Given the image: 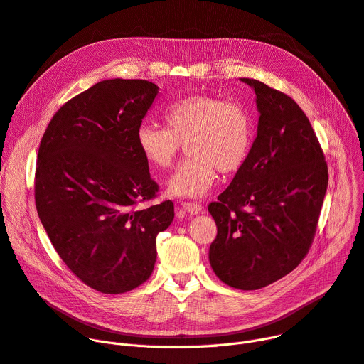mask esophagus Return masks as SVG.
Here are the masks:
<instances>
[{
	"label": "esophagus",
	"mask_w": 364,
	"mask_h": 364,
	"mask_svg": "<svg viewBox=\"0 0 364 364\" xmlns=\"http://www.w3.org/2000/svg\"><path fill=\"white\" fill-rule=\"evenodd\" d=\"M182 207L189 213V215H198V213L203 210V205L196 201H183Z\"/></svg>",
	"instance_id": "obj_1"
}]
</instances>
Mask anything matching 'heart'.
Instances as JSON below:
<instances>
[{"label":"heart","mask_w":364,"mask_h":364,"mask_svg":"<svg viewBox=\"0 0 364 364\" xmlns=\"http://www.w3.org/2000/svg\"><path fill=\"white\" fill-rule=\"evenodd\" d=\"M166 127L144 123L136 145L154 168H167L186 144L188 154L167 182V192L181 198H200L216 183L218 170L232 173L248 159L254 127L247 107L215 95H189L163 114Z\"/></svg>","instance_id":"heart-1"}]
</instances>
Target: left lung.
Wrapping results in <instances>:
<instances>
[{
    "label": "left lung",
    "mask_w": 364,
    "mask_h": 364,
    "mask_svg": "<svg viewBox=\"0 0 364 364\" xmlns=\"http://www.w3.org/2000/svg\"><path fill=\"white\" fill-rule=\"evenodd\" d=\"M260 113L244 166L208 204L218 226L208 260L226 285L252 291L292 272L307 255L328 188L313 127L291 97L242 77Z\"/></svg>",
    "instance_id": "1"
}]
</instances>
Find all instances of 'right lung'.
<instances>
[{
    "mask_svg": "<svg viewBox=\"0 0 364 364\" xmlns=\"http://www.w3.org/2000/svg\"><path fill=\"white\" fill-rule=\"evenodd\" d=\"M159 94L142 79H109L73 97L41 139L35 204L57 254L102 294L144 284L157 259L156 238L175 218L139 153L136 132Z\"/></svg>",
    "mask_w": 364,
    "mask_h": 364,
    "instance_id": "right-lung-1",
    "label": "right lung"
}]
</instances>
